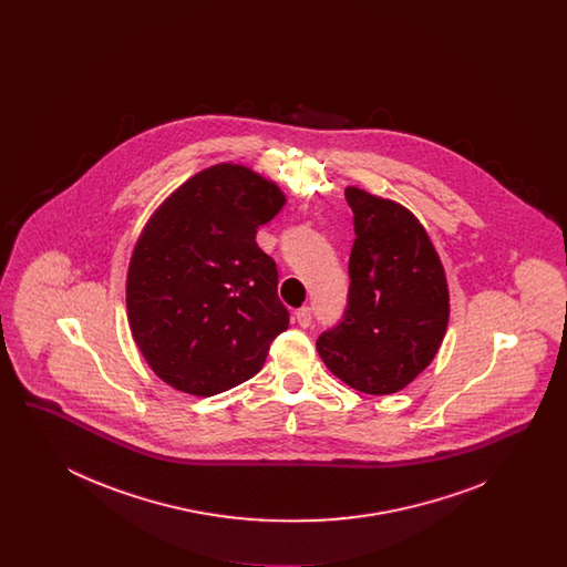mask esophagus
I'll list each match as a JSON object with an SVG mask.
<instances>
[{"label": "esophagus", "mask_w": 567, "mask_h": 567, "mask_svg": "<svg viewBox=\"0 0 567 567\" xmlns=\"http://www.w3.org/2000/svg\"><path fill=\"white\" fill-rule=\"evenodd\" d=\"M296 321L299 327H310V323H312V310L308 306L299 308V310H296Z\"/></svg>", "instance_id": "obj_1"}]
</instances>
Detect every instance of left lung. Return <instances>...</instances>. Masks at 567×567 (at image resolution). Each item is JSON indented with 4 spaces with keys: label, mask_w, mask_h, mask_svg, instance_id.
<instances>
[{
    "label": "left lung",
    "mask_w": 567,
    "mask_h": 567,
    "mask_svg": "<svg viewBox=\"0 0 567 567\" xmlns=\"http://www.w3.org/2000/svg\"><path fill=\"white\" fill-rule=\"evenodd\" d=\"M354 215L349 306L317 351L333 377L368 395H391L419 377L440 349L451 303L442 261L405 206L347 187Z\"/></svg>",
    "instance_id": "1"
}]
</instances>
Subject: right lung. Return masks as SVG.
<instances>
[{"label": "right lung", "mask_w": 567, "mask_h": 567, "mask_svg": "<svg viewBox=\"0 0 567 567\" xmlns=\"http://www.w3.org/2000/svg\"><path fill=\"white\" fill-rule=\"evenodd\" d=\"M285 202L255 169L216 163L146 220L127 270V319L165 384L210 398L264 368L289 312L276 291V264L255 236Z\"/></svg>", "instance_id": "obj_1"}]
</instances>
